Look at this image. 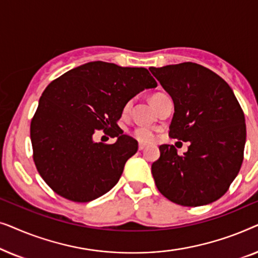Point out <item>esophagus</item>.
Segmentation results:
<instances>
[{"label": "esophagus", "instance_id": "1", "mask_svg": "<svg viewBox=\"0 0 258 258\" xmlns=\"http://www.w3.org/2000/svg\"><path fill=\"white\" fill-rule=\"evenodd\" d=\"M146 144H143V143H140L139 144V150H144V149H146Z\"/></svg>", "mask_w": 258, "mask_h": 258}]
</instances>
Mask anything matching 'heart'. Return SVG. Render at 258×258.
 Here are the masks:
<instances>
[{"mask_svg": "<svg viewBox=\"0 0 258 258\" xmlns=\"http://www.w3.org/2000/svg\"><path fill=\"white\" fill-rule=\"evenodd\" d=\"M157 95H160V94L154 95L153 97L157 96ZM128 108H129V103L125 105V110ZM134 135H135L137 140L142 141V142H151V141L155 139V133L150 128H148V126H139V128H136L135 132H134Z\"/></svg>", "mask_w": 258, "mask_h": 258, "instance_id": "heart-1", "label": "heart"}]
</instances>
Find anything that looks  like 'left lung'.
Instances as JSON below:
<instances>
[{
	"instance_id": "1",
	"label": "left lung",
	"mask_w": 258,
	"mask_h": 258,
	"mask_svg": "<svg viewBox=\"0 0 258 258\" xmlns=\"http://www.w3.org/2000/svg\"><path fill=\"white\" fill-rule=\"evenodd\" d=\"M149 70L174 102L169 135L190 143L183 156L174 146L160 147L151 165L157 189L179 206L213 203L241 169L246 136L241 105L222 77L197 63Z\"/></svg>"
}]
</instances>
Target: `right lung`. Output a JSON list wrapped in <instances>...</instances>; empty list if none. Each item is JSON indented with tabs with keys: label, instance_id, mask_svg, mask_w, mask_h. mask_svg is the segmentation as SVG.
Masks as SVG:
<instances>
[{
	"label": "right lung",
	"instance_id": "right-lung-1",
	"mask_svg": "<svg viewBox=\"0 0 258 258\" xmlns=\"http://www.w3.org/2000/svg\"><path fill=\"white\" fill-rule=\"evenodd\" d=\"M156 87L146 68L102 61L76 67L52 81L30 124L34 161L44 182L59 196L81 203L114 188L139 149L116 122L134 96ZM101 128L117 137L116 142L95 143L93 134Z\"/></svg>",
	"mask_w": 258,
	"mask_h": 258
}]
</instances>
